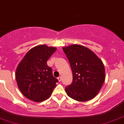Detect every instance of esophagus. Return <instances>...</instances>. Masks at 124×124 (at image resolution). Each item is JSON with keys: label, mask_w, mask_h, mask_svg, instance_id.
Listing matches in <instances>:
<instances>
[{"label": "esophagus", "mask_w": 124, "mask_h": 124, "mask_svg": "<svg viewBox=\"0 0 124 124\" xmlns=\"http://www.w3.org/2000/svg\"><path fill=\"white\" fill-rule=\"evenodd\" d=\"M58 80L59 82H61V77H58Z\"/></svg>", "instance_id": "esophagus-1"}]
</instances>
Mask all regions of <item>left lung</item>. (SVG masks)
<instances>
[{
  "mask_svg": "<svg viewBox=\"0 0 124 124\" xmlns=\"http://www.w3.org/2000/svg\"><path fill=\"white\" fill-rule=\"evenodd\" d=\"M72 70L73 80L65 91L79 102L91 100L101 90L105 78L102 60L86 47L72 44L63 47Z\"/></svg>",
  "mask_w": 124,
  "mask_h": 124,
  "instance_id": "left-lung-1",
  "label": "left lung"
}]
</instances>
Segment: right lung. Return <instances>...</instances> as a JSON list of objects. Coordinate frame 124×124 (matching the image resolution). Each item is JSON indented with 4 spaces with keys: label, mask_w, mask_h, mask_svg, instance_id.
I'll return each mask as SVG.
<instances>
[{
    "label": "right lung",
    "mask_w": 124,
    "mask_h": 124,
    "mask_svg": "<svg viewBox=\"0 0 124 124\" xmlns=\"http://www.w3.org/2000/svg\"><path fill=\"white\" fill-rule=\"evenodd\" d=\"M54 47L39 45L33 47L25 55L16 71L17 86L26 98L34 102H42L51 95L57 78L47 61L56 51Z\"/></svg>",
    "instance_id": "obj_1"
}]
</instances>
